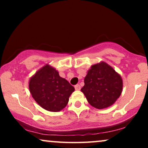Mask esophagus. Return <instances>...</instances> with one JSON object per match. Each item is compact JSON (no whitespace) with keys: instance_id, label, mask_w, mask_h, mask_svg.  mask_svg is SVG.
Masks as SVG:
<instances>
[{"instance_id":"34e87169","label":"esophagus","mask_w":148,"mask_h":148,"mask_svg":"<svg viewBox=\"0 0 148 148\" xmlns=\"http://www.w3.org/2000/svg\"><path fill=\"white\" fill-rule=\"evenodd\" d=\"M74 88H75L76 90H79L81 89V86H80L79 84H76V86H74Z\"/></svg>"}]
</instances>
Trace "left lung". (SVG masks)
Returning a JSON list of instances; mask_svg holds the SVG:
<instances>
[{
  "label": "left lung",
  "instance_id": "8db88e82",
  "mask_svg": "<svg viewBox=\"0 0 148 148\" xmlns=\"http://www.w3.org/2000/svg\"><path fill=\"white\" fill-rule=\"evenodd\" d=\"M81 88L88 103L98 109L115 102L123 90V80L110 65L101 62L94 64L84 79Z\"/></svg>",
  "mask_w": 148,
  "mask_h": 148
}]
</instances>
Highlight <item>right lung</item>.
Here are the masks:
<instances>
[{
  "instance_id": "add662e5",
  "label": "right lung",
  "mask_w": 148,
  "mask_h": 148,
  "mask_svg": "<svg viewBox=\"0 0 148 148\" xmlns=\"http://www.w3.org/2000/svg\"><path fill=\"white\" fill-rule=\"evenodd\" d=\"M30 92L33 99L49 111H60L67 106L74 88L51 66H44L30 80Z\"/></svg>"
}]
</instances>
